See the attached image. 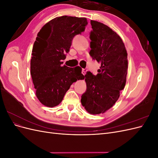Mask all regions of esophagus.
<instances>
[{"instance_id": "esophagus-1", "label": "esophagus", "mask_w": 158, "mask_h": 158, "mask_svg": "<svg viewBox=\"0 0 158 158\" xmlns=\"http://www.w3.org/2000/svg\"><path fill=\"white\" fill-rule=\"evenodd\" d=\"M86 72H87V70H86V69H82V74H83V75H85V73H86Z\"/></svg>"}]
</instances>
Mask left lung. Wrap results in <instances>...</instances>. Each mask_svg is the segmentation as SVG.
<instances>
[{"mask_svg": "<svg viewBox=\"0 0 158 158\" xmlns=\"http://www.w3.org/2000/svg\"><path fill=\"white\" fill-rule=\"evenodd\" d=\"M89 55L101 64L97 75L87 72V89L81 103L92 114L107 111L116 103L125 86L128 70L127 52L117 33L103 23L91 20Z\"/></svg>", "mask_w": 158, "mask_h": 158, "instance_id": "8db88e82", "label": "left lung"}]
</instances>
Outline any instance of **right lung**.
<instances>
[{
    "mask_svg": "<svg viewBox=\"0 0 158 158\" xmlns=\"http://www.w3.org/2000/svg\"><path fill=\"white\" fill-rule=\"evenodd\" d=\"M85 18L56 17L41 27L32 49L30 73L35 94L45 106H57L70 85L84 79L79 66L62 65L70 51L73 37L84 31Z\"/></svg>",
    "mask_w": 158,
    "mask_h": 158,
    "instance_id": "right-lung-1",
    "label": "right lung"
}]
</instances>
